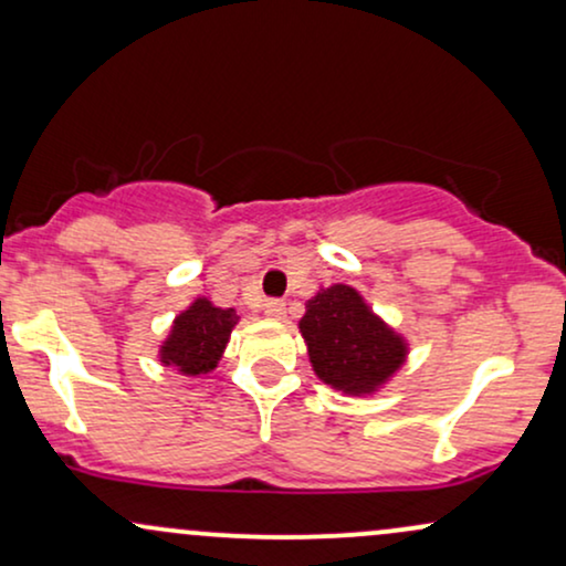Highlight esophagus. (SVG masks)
Here are the masks:
<instances>
[{"mask_svg":"<svg viewBox=\"0 0 566 566\" xmlns=\"http://www.w3.org/2000/svg\"><path fill=\"white\" fill-rule=\"evenodd\" d=\"M263 311H265V316H271V318H284V313H287V303H284V301H265Z\"/></svg>","mask_w":566,"mask_h":566,"instance_id":"1","label":"esophagus"}]
</instances>
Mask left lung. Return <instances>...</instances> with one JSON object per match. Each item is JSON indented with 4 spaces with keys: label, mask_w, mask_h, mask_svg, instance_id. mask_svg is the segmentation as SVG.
Wrapping results in <instances>:
<instances>
[{
    "label": "left lung",
    "mask_w": 566,
    "mask_h": 566,
    "mask_svg": "<svg viewBox=\"0 0 566 566\" xmlns=\"http://www.w3.org/2000/svg\"><path fill=\"white\" fill-rule=\"evenodd\" d=\"M297 326L316 377L348 395H369L382 387L408 356L406 339L348 284L318 290L305 303Z\"/></svg>",
    "instance_id": "left-lung-1"
}]
</instances>
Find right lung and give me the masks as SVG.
Masks as SVG:
<instances>
[{
	"label": "right lung",
	"instance_id": "right-lung-1",
	"mask_svg": "<svg viewBox=\"0 0 566 566\" xmlns=\"http://www.w3.org/2000/svg\"><path fill=\"white\" fill-rule=\"evenodd\" d=\"M237 322L234 308H218L208 297H197L174 318L171 335L160 345V364L176 366L187 377L213 371Z\"/></svg>",
	"mask_w": 566,
	"mask_h": 566
}]
</instances>
